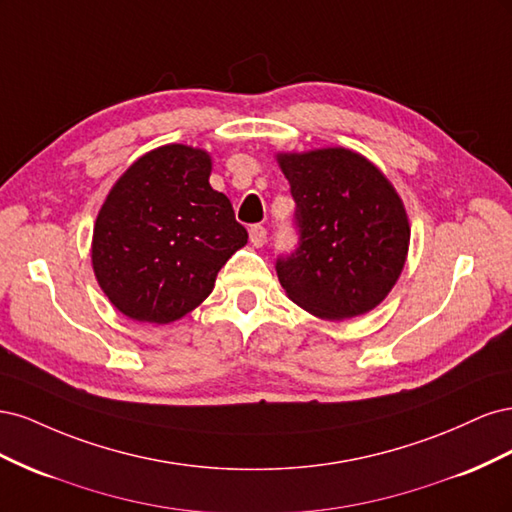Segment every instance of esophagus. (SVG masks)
Instances as JSON below:
<instances>
[{
  "label": "esophagus",
  "instance_id": "34e87169",
  "mask_svg": "<svg viewBox=\"0 0 512 512\" xmlns=\"http://www.w3.org/2000/svg\"><path fill=\"white\" fill-rule=\"evenodd\" d=\"M250 241H252V245H256V247L265 245V243H267V228L260 226V224H254V226L250 228Z\"/></svg>",
  "mask_w": 512,
  "mask_h": 512
}]
</instances>
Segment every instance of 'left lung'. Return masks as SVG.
<instances>
[{
	"label": "left lung",
	"mask_w": 512,
	"mask_h": 512,
	"mask_svg": "<svg viewBox=\"0 0 512 512\" xmlns=\"http://www.w3.org/2000/svg\"><path fill=\"white\" fill-rule=\"evenodd\" d=\"M297 203L301 243L277 260L286 297L320 320L378 307L404 271L410 222L382 170L346 147L277 153Z\"/></svg>",
	"instance_id": "left-lung-1"
}]
</instances>
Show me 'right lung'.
I'll return each instance as SVG.
<instances>
[{
  "label": "right lung",
  "mask_w": 512,
  "mask_h": 512,
  "mask_svg": "<svg viewBox=\"0 0 512 512\" xmlns=\"http://www.w3.org/2000/svg\"><path fill=\"white\" fill-rule=\"evenodd\" d=\"M209 177V151L173 143L132 162L106 194L91 267L123 316L168 324L190 314L247 243L228 196Z\"/></svg>",
  "instance_id": "right-lung-1"
}]
</instances>
